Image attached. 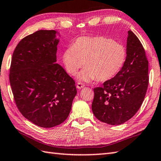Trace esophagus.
Here are the masks:
<instances>
[{
    "label": "esophagus",
    "instance_id": "1",
    "mask_svg": "<svg viewBox=\"0 0 161 161\" xmlns=\"http://www.w3.org/2000/svg\"><path fill=\"white\" fill-rule=\"evenodd\" d=\"M76 86H77L78 89H81V88H82L84 87V84H83L82 83H81V82H78L76 85Z\"/></svg>",
    "mask_w": 161,
    "mask_h": 161
}]
</instances>
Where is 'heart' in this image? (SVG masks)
I'll return each mask as SVG.
<instances>
[{
  "label": "heart",
  "mask_w": 161,
  "mask_h": 161,
  "mask_svg": "<svg viewBox=\"0 0 161 161\" xmlns=\"http://www.w3.org/2000/svg\"><path fill=\"white\" fill-rule=\"evenodd\" d=\"M127 53L122 43L104 36H82L77 39L73 47L64 50L62 61L66 72L78 75L80 81H90L97 79L107 81L118 75L126 62Z\"/></svg>",
  "instance_id": "obj_1"
}]
</instances>
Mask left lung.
<instances>
[{"mask_svg":"<svg viewBox=\"0 0 161 161\" xmlns=\"http://www.w3.org/2000/svg\"><path fill=\"white\" fill-rule=\"evenodd\" d=\"M126 53V62L118 75L93 89V114L111 125L123 124L137 113L148 87V60L142 43L131 30Z\"/></svg>","mask_w":161,"mask_h":161,"instance_id":"8db88e82","label":"left lung"}]
</instances>
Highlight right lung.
<instances>
[{
	"label": "right lung",
	"mask_w": 161,
	"mask_h": 161,
	"mask_svg": "<svg viewBox=\"0 0 161 161\" xmlns=\"http://www.w3.org/2000/svg\"><path fill=\"white\" fill-rule=\"evenodd\" d=\"M55 30H41L23 38L14 51L9 82L16 104L29 121L43 128L66 120L77 94L75 82L56 64Z\"/></svg>",
	"instance_id": "right-lung-1"
}]
</instances>
